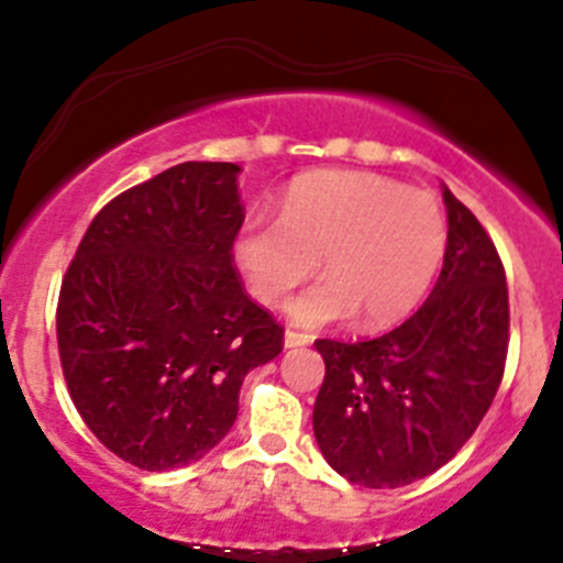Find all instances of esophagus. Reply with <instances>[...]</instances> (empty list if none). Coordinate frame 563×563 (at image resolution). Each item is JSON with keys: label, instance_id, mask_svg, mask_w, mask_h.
I'll list each match as a JSON object with an SVG mask.
<instances>
[{"label": "esophagus", "instance_id": "obj_1", "mask_svg": "<svg viewBox=\"0 0 563 563\" xmlns=\"http://www.w3.org/2000/svg\"><path fill=\"white\" fill-rule=\"evenodd\" d=\"M310 334L297 332V329H286V349H299V345H308Z\"/></svg>", "mask_w": 563, "mask_h": 563}]
</instances>
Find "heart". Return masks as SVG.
Here are the masks:
<instances>
[{
  "label": "heart",
  "instance_id": "heart-1",
  "mask_svg": "<svg viewBox=\"0 0 563 563\" xmlns=\"http://www.w3.org/2000/svg\"><path fill=\"white\" fill-rule=\"evenodd\" d=\"M446 253L439 201L424 190L367 172L299 176L280 201V218H247L231 245L250 294L280 305L316 275L327 280L294 299L302 329L360 313L362 323H389L417 308Z\"/></svg>",
  "mask_w": 563,
  "mask_h": 563
}]
</instances>
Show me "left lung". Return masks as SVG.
Instances as JSON below:
<instances>
[{
  "mask_svg": "<svg viewBox=\"0 0 563 563\" xmlns=\"http://www.w3.org/2000/svg\"><path fill=\"white\" fill-rule=\"evenodd\" d=\"M446 253L428 302L373 340H316L323 384L313 433L354 485L402 487L433 474L474 435L504 378L509 291L501 255L444 187Z\"/></svg>",
  "mask_w": 563,
  "mask_h": 563,
  "instance_id": "1",
  "label": "left lung"
}]
</instances>
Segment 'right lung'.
Segmentation results:
<instances>
[{
    "mask_svg": "<svg viewBox=\"0 0 563 563\" xmlns=\"http://www.w3.org/2000/svg\"><path fill=\"white\" fill-rule=\"evenodd\" d=\"M234 163H179L119 192L62 277L56 345L95 439L141 471L203 457L234 424L247 371L283 332L247 297Z\"/></svg>",
    "mask_w": 563,
    "mask_h": 563,
    "instance_id": "obj_1",
    "label": "right lung"
}]
</instances>
